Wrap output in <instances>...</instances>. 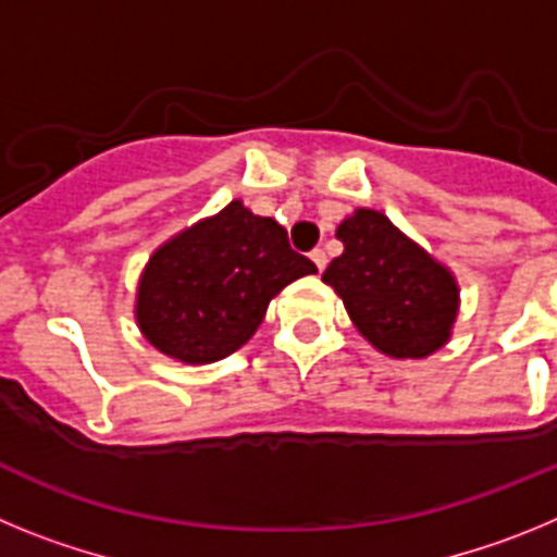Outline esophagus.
I'll return each instance as SVG.
<instances>
[{
  "instance_id": "esophagus-1",
  "label": "esophagus",
  "mask_w": 557,
  "mask_h": 557,
  "mask_svg": "<svg viewBox=\"0 0 557 557\" xmlns=\"http://www.w3.org/2000/svg\"><path fill=\"white\" fill-rule=\"evenodd\" d=\"M309 259H312V262H314V268L321 270V273H323V270H326V253H323L321 248H314L312 253H309Z\"/></svg>"
}]
</instances>
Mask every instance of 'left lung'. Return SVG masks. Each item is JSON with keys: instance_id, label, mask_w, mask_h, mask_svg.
<instances>
[{"instance_id": "8db88e82", "label": "left lung", "mask_w": 557, "mask_h": 557, "mask_svg": "<svg viewBox=\"0 0 557 557\" xmlns=\"http://www.w3.org/2000/svg\"><path fill=\"white\" fill-rule=\"evenodd\" d=\"M343 256L323 282L343 298L354 326L391 357H426L449 339L457 284L444 264L410 243L382 211L359 209L337 228Z\"/></svg>"}]
</instances>
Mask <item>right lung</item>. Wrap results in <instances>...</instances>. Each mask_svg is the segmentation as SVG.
Listing matches in <instances>:
<instances>
[{
    "label": "right lung",
    "instance_id": "add662e5",
    "mask_svg": "<svg viewBox=\"0 0 557 557\" xmlns=\"http://www.w3.org/2000/svg\"><path fill=\"white\" fill-rule=\"evenodd\" d=\"M309 273L318 268L289 248L282 225L234 200L152 253L136 318L166 357L218 362L248 343L275 293Z\"/></svg>",
    "mask_w": 557,
    "mask_h": 557
}]
</instances>
